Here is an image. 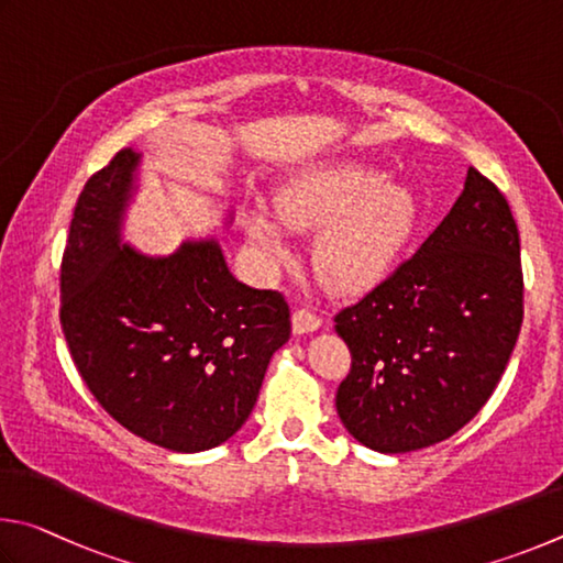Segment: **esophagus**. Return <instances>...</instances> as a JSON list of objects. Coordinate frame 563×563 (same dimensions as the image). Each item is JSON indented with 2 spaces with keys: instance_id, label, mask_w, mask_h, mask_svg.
Masks as SVG:
<instances>
[{
  "instance_id": "obj_1",
  "label": "esophagus",
  "mask_w": 563,
  "mask_h": 563,
  "mask_svg": "<svg viewBox=\"0 0 563 563\" xmlns=\"http://www.w3.org/2000/svg\"><path fill=\"white\" fill-rule=\"evenodd\" d=\"M291 329H294V333H313V331H319L321 329V317L319 313H313L311 309H297L294 311V317H291Z\"/></svg>"
}]
</instances>
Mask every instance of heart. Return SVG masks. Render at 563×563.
<instances>
[{"mask_svg":"<svg viewBox=\"0 0 563 563\" xmlns=\"http://www.w3.org/2000/svg\"><path fill=\"white\" fill-rule=\"evenodd\" d=\"M279 219L291 230H323L321 279L336 291H363L386 276L418 224V197L371 165L323 167L289 187ZM246 234L269 262L287 260L284 227L272 214L246 217Z\"/></svg>","mask_w":563,"mask_h":563,"instance_id":"1","label":"heart"}]
</instances>
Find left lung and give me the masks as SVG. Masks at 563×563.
Returning <instances> with one entry per match:
<instances>
[{
  "instance_id": "left-lung-1",
  "label": "left lung",
  "mask_w": 563,
  "mask_h": 563,
  "mask_svg": "<svg viewBox=\"0 0 563 563\" xmlns=\"http://www.w3.org/2000/svg\"><path fill=\"white\" fill-rule=\"evenodd\" d=\"M521 319L517 222L499 187L470 167L420 250L333 319L351 351L341 422L390 455L455 435L495 393Z\"/></svg>"
}]
</instances>
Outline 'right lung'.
I'll return each mask as SVG.
<instances>
[{
  "mask_svg": "<svg viewBox=\"0 0 563 563\" xmlns=\"http://www.w3.org/2000/svg\"><path fill=\"white\" fill-rule=\"evenodd\" d=\"M137 163L123 147L78 195L58 319L108 416L153 445L202 452L250 418L269 358L289 341V303L236 282L214 240L170 256L123 244Z\"/></svg>",
  "mask_w": 563,
  "mask_h": 563,
  "instance_id": "add662e5",
  "label": "right lung"
}]
</instances>
